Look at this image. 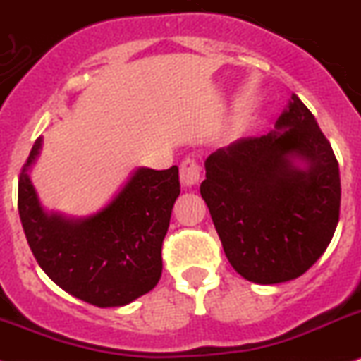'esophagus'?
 Here are the masks:
<instances>
[{"instance_id": "1", "label": "esophagus", "mask_w": 361, "mask_h": 361, "mask_svg": "<svg viewBox=\"0 0 361 361\" xmlns=\"http://www.w3.org/2000/svg\"><path fill=\"white\" fill-rule=\"evenodd\" d=\"M201 178V164L195 159H184L180 162V183L184 186H193Z\"/></svg>"}]
</instances>
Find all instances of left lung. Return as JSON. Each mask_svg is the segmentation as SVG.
<instances>
[{"label":"left lung","mask_w":361,"mask_h":361,"mask_svg":"<svg viewBox=\"0 0 361 361\" xmlns=\"http://www.w3.org/2000/svg\"><path fill=\"white\" fill-rule=\"evenodd\" d=\"M276 128L212 153L201 184L228 261L261 285L307 272L340 221L338 160L309 107L292 94ZM295 156L310 168L294 169Z\"/></svg>","instance_id":"1"}]
</instances>
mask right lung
<instances>
[{
    "mask_svg": "<svg viewBox=\"0 0 361 361\" xmlns=\"http://www.w3.org/2000/svg\"><path fill=\"white\" fill-rule=\"evenodd\" d=\"M18 180V210L27 243L60 288L97 307H122L149 292L162 274V241L180 193L178 168H140L98 214L69 221L42 210L27 169Z\"/></svg>",
    "mask_w": 361,
    "mask_h": 361,
    "instance_id": "right-lung-1",
    "label": "right lung"
}]
</instances>
